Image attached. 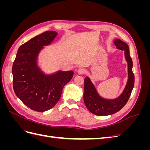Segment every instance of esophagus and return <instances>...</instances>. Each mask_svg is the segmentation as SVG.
I'll return each instance as SVG.
<instances>
[{"label": "esophagus", "mask_w": 150, "mask_h": 150, "mask_svg": "<svg viewBox=\"0 0 150 150\" xmlns=\"http://www.w3.org/2000/svg\"><path fill=\"white\" fill-rule=\"evenodd\" d=\"M77 72H78V73L79 74H83L86 72V70L83 69V68H79Z\"/></svg>", "instance_id": "obj_1"}]
</instances>
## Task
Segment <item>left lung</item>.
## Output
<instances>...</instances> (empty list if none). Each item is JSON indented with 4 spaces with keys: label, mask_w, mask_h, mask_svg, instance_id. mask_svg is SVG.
<instances>
[{
    "label": "left lung",
    "mask_w": 150,
    "mask_h": 150,
    "mask_svg": "<svg viewBox=\"0 0 150 150\" xmlns=\"http://www.w3.org/2000/svg\"><path fill=\"white\" fill-rule=\"evenodd\" d=\"M117 49L125 51V57L128 63V79L123 91L115 99L102 98L98 93L94 85L89 77L84 79V102L88 110L97 116H108L115 114L125 106L128 102L134 84V76L133 72V61L129 56V46L119 39L114 40Z\"/></svg>",
    "instance_id": "1"
}]
</instances>
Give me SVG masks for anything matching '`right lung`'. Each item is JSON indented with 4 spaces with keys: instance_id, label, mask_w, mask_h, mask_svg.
Masks as SVG:
<instances>
[{
    "instance_id": "right-lung-1",
    "label": "right lung",
    "mask_w": 150,
    "mask_h": 150,
    "mask_svg": "<svg viewBox=\"0 0 150 150\" xmlns=\"http://www.w3.org/2000/svg\"><path fill=\"white\" fill-rule=\"evenodd\" d=\"M57 35L56 32L50 30L32 38L19 48L13 63V88L16 96L35 111L44 112L55 106L64 86L73 76L72 71L46 74L38 64L39 52Z\"/></svg>"
}]
</instances>
